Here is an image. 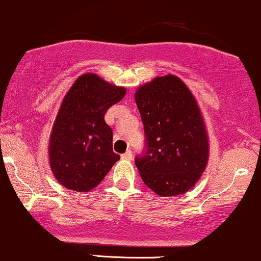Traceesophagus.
<instances>
[{"instance_id": "34e87169", "label": "esophagus", "mask_w": 261, "mask_h": 261, "mask_svg": "<svg viewBox=\"0 0 261 261\" xmlns=\"http://www.w3.org/2000/svg\"><path fill=\"white\" fill-rule=\"evenodd\" d=\"M132 158H133V154H132L130 150H127L124 154H122V159H124V160H132Z\"/></svg>"}]
</instances>
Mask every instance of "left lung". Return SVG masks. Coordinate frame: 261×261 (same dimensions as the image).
Listing matches in <instances>:
<instances>
[{
    "mask_svg": "<svg viewBox=\"0 0 261 261\" xmlns=\"http://www.w3.org/2000/svg\"><path fill=\"white\" fill-rule=\"evenodd\" d=\"M145 145L136 156L143 182L161 197L179 195L204 172L209 143L200 110L176 75L158 76L136 93Z\"/></svg>",
    "mask_w": 261,
    "mask_h": 261,
    "instance_id": "left-lung-1",
    "label": "left lung"
}]
</instances>
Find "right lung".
I'll return each mask as SVG.
<instances>
[{
    "label": "right lung",
    "instance_id": "1",
    "mask_svg": "<svg viewBox=\"0 0 261 261\" xmlns=\"http://www.w3.org/2000/svg\"><path fill=\"white\" fill-rule=\"evenodd\" d=\"M125 89L96 74H83L64 96L50 137L48 158L58 182L75 192L96 187L119 160L105 113L123 99Z\"/></svg>",
    "mask_w": 261,
    "mask_h": 261
}]
</instances>
